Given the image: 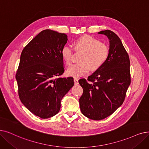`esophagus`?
<instances>
[{
	"label": "esophagus",
	"mask_w": 149,
	"mask_h": 149,
	"mask_svg": "<svg viewBox=\"0 0 149 149\" xmlns=\"http://www.w3.org/2000/svg\"><path fill=\"white\" fill-rule=\"evenodd\" d=\"M74 83H75V85H78V84H79V80H78V79H76V78H75V79H74Z\"/></svg>",
	"instance_id": "esophagus-1"
}]
</instances>
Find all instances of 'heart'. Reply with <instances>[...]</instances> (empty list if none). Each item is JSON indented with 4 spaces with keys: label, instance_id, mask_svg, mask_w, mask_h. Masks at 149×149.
<instances>
[{
    "label": "heart",
    "instance_id": "obj_1",
    "mask_svg": "<svg viewBox=\"0 0 149 149\" xmlns=\"http://www.w3.org/2000/svg\"><path fill=\"white\" fill-rule=\"evenodd\" d=\"M75 48L85 52L81 55V63H75L67 70L68 75L79 78L89 74L90 67L95 70L100 68L107 61L109 50L107 46L91 36H83L75 42ZM73 47L70 45H66L61 50V56L64 61L69 64L72 60Z\"/></svg>",
    "mask_w": 149,
    "mask_h": 149
}]
</instances>
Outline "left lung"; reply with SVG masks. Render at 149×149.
I'll list each match as a JSON object with an SVG mask.
<instances>
[{
    "label": "left lung",
    "mask_w": 149,
    "mask_h": 149,
    "mask_svg": "<svg viewBox=\"0 0 149 149\" xmlns=\"http://www.w3.org/2000/svg\"><path fill=\"white\" fill-rule=\"evenodd\" d=\"M98 33L107 36L109 41L108 58L88 77V81L79 80L83 89L79 99L80 110L95 120L107 118L122 105L131 83L130 59L120 38L109 30Z\"/></svg>",
    "instance_id": "obj_1"
}]
</instances>
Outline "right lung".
<instances>
[{
    "instance_id": "add662e5",
    "label": "right lung",
    "mask_w": 149,
    "mask_h": 149,
    "mask_svg": "<svg viewBox=\"0 0 149 149\" xmlns=\"http://www.w3.org/2000/svg\"><path fill=\"white\" fill-rule=\"evenodd\" d=\"M68 41L64 33L41 31L23 49L16 74L22 104L42 119L59 112L61 101L74 85L72 77L62 78L61 50Z\"/></svg>"
}]
</instances>
